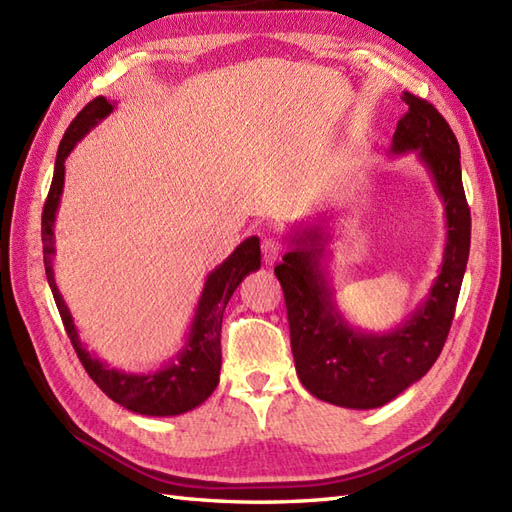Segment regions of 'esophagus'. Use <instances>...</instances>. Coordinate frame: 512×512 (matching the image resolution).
Returning <instances> with one entry per match:
<instances>
[{
	"label": "esophagus",
	"mask_w": 512,
	"mask_h": 512,
	"mask_svg": "<svg viewBox=\"0 0 512 512\" xmlns=\"http://www.w3.org/2000/svg\"><path fill=\"white\" fill-rule=\"evenodd\" d=\"M261 255H264L266 266H272L274 261H279L283 255V246L277 238H266L264 244H261Z\"/></svg>",
	"instance_id": "esophagus-1"
}]
</instances>
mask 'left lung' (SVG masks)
Returning a JSON list of instances; mask_svg holds the SVG:
<instances>
[{"label":"left lung","instance_id":"8db88e82","mask_svg":"<svg viewBox=\"0 0 512 512\" xmlns=\"http://www.w3.org/2000/svg\"><path fill=\"white\" fill-rule=\"evenodd\" d=\"M402 101L409 110L398 121L391 153H415L428 168L448 227L439 277L424 303L387 333L352 329L333 300L324 266L331 235L320 225L296 229L290 253L274 268L300 383L311 396L346 409H378L432 368L450 333L469 257L471 216L454 131L426 99L402 93Z\"/></svg>","mask_w":512,"mask_h":512}]
</instances>
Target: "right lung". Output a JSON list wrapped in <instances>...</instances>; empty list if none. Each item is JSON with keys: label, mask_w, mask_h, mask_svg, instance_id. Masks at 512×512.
<instances>
[{"label": "right lung", "mask_w": 512, "mask_h": 512, "mask_svg": "<svg viewBox=\"0 0 512 512\" xmlns=\"http://www.w3.org/2000/svg\"><path fill=\"white\" fill-rule=\"evenodd\" d=\"M112 110L114 103H110L106 97H97L90 101L88 106L75 116V121L69 125L67 134H64L58 147L54 179H51V188L43 207L41 225L47 281L51 287V294H54L56 307L60 311L64 331H67L77 357H80L84 370L97 383V387L106 393L110 400L125 406L127 411L153 417L181 415L203 404L212 396V391L220 381L222 313H225L229 298L238 290V285L242 283L246 274L259 270L261 266L259 238L253 235V238L244 240L220 266H216L207 274V281L199 298V305H196L186 344H183V348L173 357V361L164 365V368L149 374H129L108 368V365L97 359L93 352H88L86 346L80 342L71 311L67 303H64L54 279V264H51V259H54L56 253L54 222L64 188V160H67L69 153L75 149V144L80 142L97 123L110 116Z\"/></svg>", "instance_id": "obj_1"}]
</instances>
